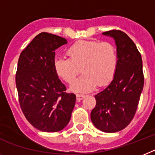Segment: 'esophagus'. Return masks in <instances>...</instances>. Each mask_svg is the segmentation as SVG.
<instances>
[{"mask_svg":"<svg viewBox=\"0 0 155 155\" xmlns=\"http://www.w3.org/2000/svg\"><path fill=\"white\" fill-rule=\"evenodd\" d=\"M76 97H77V100H78V101H80L81 100H82L83 98L85 97V95H81V94H77Z\"/></svg>","mask_w":155,"mask_h":155,"instance_id":"obj_1","label":"esophagus"}]
</instances>
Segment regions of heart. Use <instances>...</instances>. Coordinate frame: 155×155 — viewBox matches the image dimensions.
Segmentation results:
<instances>
[{"mask_svg":"<svg viewBox=\"0 0 155 155\" xmlns=\"http://www.w3.org/2000/svg\"><path fill=\"white\" fill-rule=\"evenodd\" d=\"M67 54L69 58H55L54 67L58 77L70 84L81 68L84 74L70 87L74 93L92 91L97 85H105L114 77L118 56L116 47L110 42L79 41L69 48Z\"/></svg>","mask_w":155,"mask_h":155,"instance_id":"heart-1","label":"heart"}]
</instances>
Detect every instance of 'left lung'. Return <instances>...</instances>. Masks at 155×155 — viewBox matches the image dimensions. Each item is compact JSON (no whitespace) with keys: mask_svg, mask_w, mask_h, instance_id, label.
Returning <instances> with one entry per match:
<instances>
[{"mask_svg":"<svg viewBox=\"0 0 155 155\" xmlns=\"http://www.w3.org/2000/svg\"><path fill=\"white\" fill-rule=\"evenodd\" d=\"M103 35L114 39L118 63L111 83L95 95L97 104L90 117L97 129L114 133L124 129L137 110L144 84L143 61L135 43L122 31Z\"/></svg>","mask_w":155,"mask_h":155,"instance_id":"1","label":"left lung"}]
</instances>
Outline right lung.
<instances>
[{"label": "right lung", "mask_w": 155, "mask_h": 155, "mask_svg": "<svg viewBox=\"0 0 155 155\" xmlns=\"http://www.w3.org/2000/svg\"><path fill=\"white\" fill-rule=\"evenodd\" d=\"M62 37L41 32L21 52L16 74L20 108L31 124L44 132H57L66 127L76 96L56 74L55 50L66 44Z\"/></svg>", "instance_id": "obj_1"}]
</instances>
